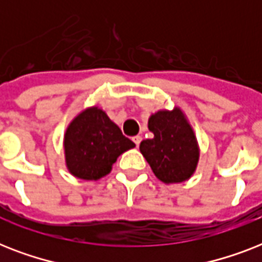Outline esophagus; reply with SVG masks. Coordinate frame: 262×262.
<instances>
[{"label":"esophagus","instance_id":"34e87169","mask_svg":"<svg viewBox=\"0 0 262 262\" xmlns=\"http://www.w3.org/2000/svg\"><path fill=\"white\" fill-rule=\"evenodd\" d=\"M132 140H133V143L136 144V147H139L140 143H141V136H135Z\"/></svg>","mask_w":262,"mask_h":262}]
</instances>
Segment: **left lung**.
I'll list each match as a JSON object with an SVG mask.
<instances>
[{
    "label": "left lung",
    "instance_id": "8db88e82",
    "mask_svg": "<svg viewBox=\"0 0 262 262\" xmlns=\"http://www.w3.org/2000/svg\"><path fill=\"white\" fill-rule=\"evenodd\" d=\"M154 137L143 140V154L156 178L162 182H185L194 174L200 159L197 137L189 119L179 107L159 110L148 119Z\"/></svg>",
    "mask_w": 262,
    "mask_h": 262
}]
</instances>
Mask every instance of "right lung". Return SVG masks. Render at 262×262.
Wrapping results in <instances>:
<instances>
[{
	"mask_svg": "<svg viewBox=\"0 0 262 262\" xmlns=\"http://www.w3.org/2000/svg\"><path fill=\"white\" fill-rule=\"evenodd\" d=\"M135 147V143L125 137L118 125L98 106L80 111L63 135L68 171L85 181H98L110 174L118 156Z\"/></svg>",
	"mask_w": 262,
	"mask_h": 262,
	"instance_id": "obj_1",
	"label": "right lung"
}]
</instances>
